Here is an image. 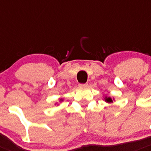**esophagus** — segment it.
Listing matches in <instances>:
<instances>
[{
	"mask_svg": "<svg viewBox=\"0 0 151 151\" xmlns=\"http://www.w3.org/2000/svg\"><path fill=\"white\" fill-rule=\"evenodd\" d=\"M79 87L80 88H86V87H88V84H80Z\"/></svg>",
	"mask_w": 151,
	"mask_h": 151,
	"instance_id": "34e87169",
	"label": "esophagus"
}]
</instances>
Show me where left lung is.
Segmentation results:
<instances>
[{
  "instance_id": "8db88e82",
  "label": "left lung",
  "mask_w": 151,
  "mask_h": 151,
  "mask_svg": "<svg viewBox=\"0 0 151 151\" xmlns=\"http://www.w3.org/2000/svg\"><path fill=\"white\" fill-rule=\"evenodd\" d=\"M104 99H105V101H106V102H108V103H111V102H113V100H112L110 97L105 96Z\"/></svg>"
}]
</instances>
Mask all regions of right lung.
<instances>
[{"instance_id": "right-lung-1", "label": "right lung", "mask_w": 151, "mask_h": 151, "mask_svg": "<svg viewBox=\"0 0 151 151\" xmlns=\"http://www.w3.org/2000/svg\"><path fill=\"white\" fill-rule=\"evenodd\" d=\"M60 101H63V100H62V99H60Z\"/></svg>"}]
</instances>
